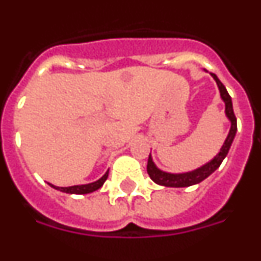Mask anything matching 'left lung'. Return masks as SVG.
Wrapping results in <instances>:
<instances>
[{
    "label": "left lung",
    "instance_id": "left-lung-1",
    "mask_svg": "<svg viewBox=\"0 0 261 261\" xmlns=\"http://www.w3.org/2000/svg\"><path fill=\"white\" fill-rule=\"evenodd\" d=\"M213 78L216 80L217 85H218V89H220L221 96H222L223 102H225L226 106V115L231 121V128H230V132L227 138H226L225 144L221 147L220 153L217 154L211 162L206 163L202 167L197 168L192 172H186V174H167V172H163L161 170L155 167V165L153 163V159L149 155V159H147V174L150 176L151 180L154 183L159 184V186H166V187H190L193 186V184H197L200 181H202L204 179L209 176L211 174H213L217 168L220 167L222 161L225 159V156L227 155L230 150V146H231L232 141H234L235 133H237V117H235L234 110H232V102H231V96L229 95L226 87L223 86V84L221 82L218 78H217L216 74H213Z\"/></svg>",
    "mask_w": 261,
    "mask_h": 261
}]
</instances>
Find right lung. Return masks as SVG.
<instances>
[{
	"mask_svg": "<svg viewBox=\"0 0 261 261\" xmlns=\"http://www.w3.org/2000/svg\"><path fill=\"white\" fill-rule=\"evenodd\" d=\"M108 177V171L103 175L99 180L94 181V183H90V184H84V186H71V187H55L52 184H49L50 187L53 188H56V190L61 191V192H65V193H74V195H85V193H90V192H94V191L99 190L100 187L105 184V181L107 180Z\"/></svg>",
	"mask_w": 261,
	"mask_h": 261,
	"instance_id": "add662e5",
	"label": "right lung"
}]
</instances>
